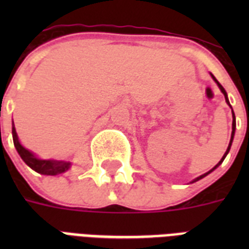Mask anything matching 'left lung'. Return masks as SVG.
<instances>
[{
	"label": "left lung",
	"instance_id": "obj_1",
	"mask_svg": "<svg viewBox=\"0 0 249 249\" xmlns=\"http://www.w3.org/2000/svg\"><path fill=\"white\" fill-rule=\"evenodd\" d=\"M211 76H212V79L214 80V83L217 84V85H218V88H220V90L221 91H222V94H224L225 95V101H226V103H228L229 106H230V107H231V105H230V102H229V98H228V93H226V90L224 89V86L221 85L220 83H218V81H217V79L216 77H214V76L212 75V73H211ZM231 111H232V108H231ZM235 129H236V123H235V115H234V111H232V132H231V138H230V142H229V146H228V150H226V152H225L224 154V156H222V159L220 160V161H218V163L216 164V165L213 166L212 169L209 170V172H207V173H204V174H201V176H199V177L197 178H195V179H194L193 182H191V183H194V182H196V181H199V179H201V178H204L205 176H208L209 173H212L213 170L216 169L217 166L218 165H221V164H222V161H224L225 160V158H226V155H228L229 154V151H230V147H231V144H232V141H234V136H235Z\"/></svg>",
	"mask_w": 249,
	"mask_h": 249
}]
</instances>
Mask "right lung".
<instances>
[{
	"instance_id": "add662e5",
	"label": "right lung",
	"mask_w": 249,
	"mask_h": 249,
	"mask_svg": "<svg viewBox=\"0 0 249 249\" xmlns=\"http://www.w3.org/2000/svg\"><path fill=\"white\" fill-rule=\"evenodd\" d=\"M13 141L14 146L17 148L18 154L20 155L21 160L24 161L27 165L33 169L35 172L40 174H45V176H56V174L66 173L70 168H71V163L66 161V160H54V159H40L37 158L32 151H29L20 143V141L18 138L17 130L14 126L13 121Z\"/></svg>"
}]
</instances>
